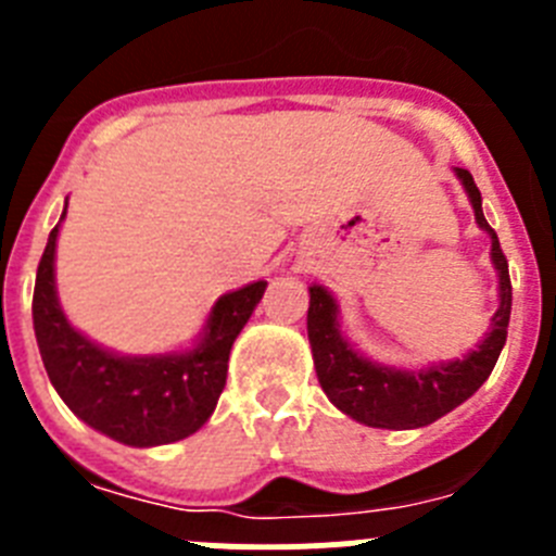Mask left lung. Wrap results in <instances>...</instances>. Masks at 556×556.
<instances>
[{
  "label": "left lung",
  "instance_id": "left-lung-1",
  "mask_svg": "<svg viewBox=\"0 0 556 556\" xmlns=\"http://www.w3.org/2000/svg\"><path fill=\"white\" fill-rule=\"evenodd\" d=\"M456 178L468 191L476 211V223L493 239V264L498 269L501 306L493 314L490 333L468 356L431 365L429 370H392L376 365L348 345L337 326V301L323 287H308V342H312L314 370L331 404L372 429H420L437 417L468 401L493 372L498 353L507 342L509 312H513V283H509L507 255L498 236L481 214V194L468 169H456Z\"/></svg>",
  "mask_w": 556,
  "mask_h": 556
}]
</instances>
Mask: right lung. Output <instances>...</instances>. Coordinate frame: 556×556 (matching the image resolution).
<instances>
[{
    "mask_svg": "<svg viewBox=\"0 0 556 556\" xmlns=\"http://www.w3.org/2000/svg\"><path fill=\"white\" fill-rule=\"evenodd\" d=\"M66 214V211H63ZM55 239L38 262L33 323L43 367L63 404L116 443L150 448L194 434L217 406L233 339L262 301L267 281L223 294L198 348L166 356H116L68 326L55 294Z\"/></svg>",
    "mask_w": 556,
    "mask_h": 556,
    "instance_id": "1",
    "label": "right lung"
}]
</instances>
